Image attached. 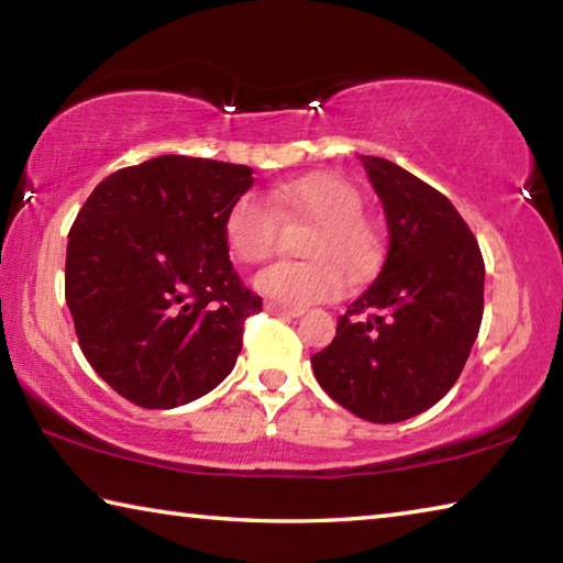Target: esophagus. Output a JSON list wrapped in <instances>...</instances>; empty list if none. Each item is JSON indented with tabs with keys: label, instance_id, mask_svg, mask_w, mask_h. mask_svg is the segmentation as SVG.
Masks as SVG:
<instances>
[{
	"label": "esophagus",
	"instance_id": "esophagus-1",
	"mask_svg": "<svg viewBox=\"0 0 563 563\" xmlns=\"http://www.w3.org/2000/svg\"><path fill=\"white\" fill-rule=\"evenodd\" d=\"M265 310H268L271 316H280V318L302 316V308H288V305H280V302H265Z\"/></svg>",
	"mask_w": 563,
	"mask_h": 563
}]
</instances>
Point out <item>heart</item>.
I'll return each mask as SVG.
<instances>
[{
    "label": "heart",
    "instance_id": "obj_1",
    "mask_svg": "<svg viewBox=\"0 0 563 563\" xmlns=\"http://www.w3.org/2000/svg\"><path fill=\"white\" fill-rule=\"evenodd\" d=\"M268 198L258 194L238 196L223 221L228 251L238 261L255 265L275 251L278 241V212L302 213L318 221L308 253L310 261H280L255 275V288L288 308L335 300L347 288V274L355 280L367 278L383 261V238L362 216L360 190L345 178L332 174H310L273 190Z\"/></svg>",
    "mask_w": 563,
    "mask_h": 563
}]
</instances>
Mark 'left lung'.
Instances as JSON below:
<instances>
[{
  "label": "left lung",
  "instance_id": "obj_1",
  "mask_svg": "<svg viewBox=\"0 0 563 563\" xmlns=\"http://www.w3.org/2000/svg\"><path fill=\"white\" fill-rule=\"evenodd\" d=\"M362 164L385 208L387 258L310 362L338 405L389 424L440 402L462 375L482 325L484 261L444 194L387 158Z\"/></svg>",
  "mask_w": 563,
  "mask_h": 563
}]
</instances>
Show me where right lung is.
Here are the masks:
<instances>
[{
	"label": "right lung",
	"instance_id": "1",
	"mask_svg": "<svg viewBox=\"0 0 563 563\" xmlns=\"http://www.w3.org/2000/svg\"><path fill=\"white\" fill-rule=\"evenodd\" d=\"M253 168L158 156L93 188L66 245L64 292L84 357L129 402L170 409L231 375L263 310L223 238Z\"/></svg>",
	"mask_w": 563,
	"mask_h": 563
}]
</instances>
